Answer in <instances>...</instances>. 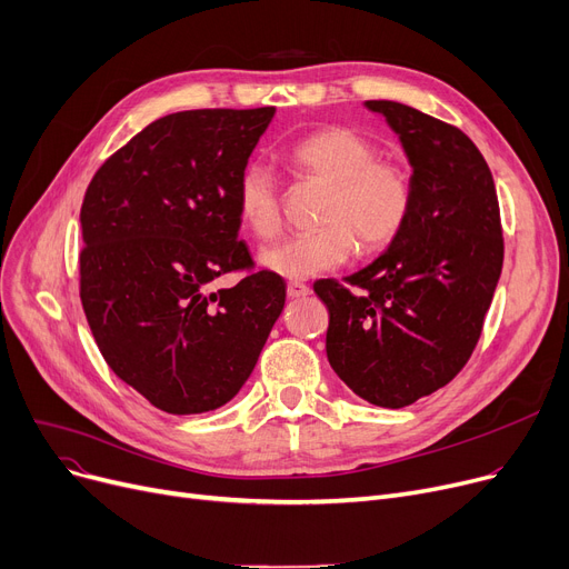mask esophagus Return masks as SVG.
I'll return each instance as SVG.
<instances>
[{
	"mask_svg": "<svg viewBox=\"0 0 569 569\" xmlns=\"http://www.w3.org/2000/svg\"><path fill=\"white\" fill-rule=\"evenodd\" d=\"M310 293V287L303 282H289L287 284V296L289 299H303V296Z\"/></svg>",
	"mask_w": 569,
	"mask_h": 569,
	"instance_id": "34e87169",
	"label": "esophagus"
}]
</instances>
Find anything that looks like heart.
<instances>
[{"label":"heart","mask_w":569,"mask_h":569,"mask_svg":"<svg viewBox=\"0 0 569 569\" xmlns=\"http://www.w3.org/2000/svg\"><path fill=\"white\" fill-rule=\"evenodd\" d=\"M287 164L299 180L327 187L319 210L321 229L276 242L259 254L270 273L289 280L312 278L342 266L355 240L361 252H380L400 236L415 206V184L408 169L380 150L363 133L329 124L287 152ZM240 222L259 240L282 231V201L276 176L263 164H248L236 184Z\"/></svg>","instance_id":"b5f03b06"}]
</instances>
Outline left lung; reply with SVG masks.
<instances>
[{
	"label": "left lung",
	"mask_w": 569,
	"mask_h": 569,
	"mask_svg": "<svg viewBox=\"0 0 569 569\" xmlns=\"http://www.w3.org/2000/svg\"><path fill=\"white\" fill-rule=\"evenodd\" d=\"M387 118L412 167L408 224L359 273L317 280L329 308L327 357L340 380L380 408L442 389L468 363L502 270L493 176L466 133L412 106L366 101Z\"/></svg>",
	"instance_id": "left-lung-1"
}]
</instances>
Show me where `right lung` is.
Here are the masks:
<instances>
[{"label": "right lung", "instance_id": "right-lung-1", "mask_svg": "<svg viewBox=\"0 0 569 569\" xmlns=\"http://www.w3.org/2000/svg\"><path fill=\"white\" fill-rule=\"evenodd\" d=\"M273 106L154 120L108 157L80 208V301L106 363L157 410L222 408L252 375L287 284L238 240L236 184ZM246 269L229 290L207 284Z\"/></svg>", "mask_w": 569, "mask_h": 569}]
</instances>
